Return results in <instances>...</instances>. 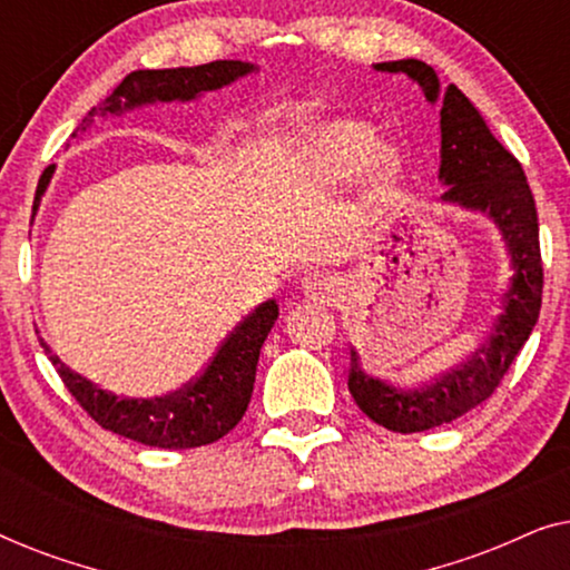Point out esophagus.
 I'll return each instance as SVG.
<instances>
[{
  "mask_svg": "<svg viewBox=\"0 0 570 570\" xmlns=\"http://www.w3.org/2000/svg\"><path fill=\"white\" fill-rule=\"evenodd\" d=\"M303 291H306L308 295H314V298H318V295H330L334 291V285L330 283V277L324 275H306L303 277Z\"/></svg>",
  "mask_w": 570,
  "mask_h": 570,
  "instance_id": "1",
  "label": "esophagus"
}]
</instances>
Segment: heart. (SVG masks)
<instances>
[{
  "mask_svg": "<svg viewBox=\"0 0 570 570\" xmlns=\"http://www.w3.org/2000/svg\"><path fill=\"white\" fill-rule=\"evenodd\" d=\"M303 163L324 178H347L357 168L365 181L386 186L402 168V153L386 139L373 137L363 121H330L311 131Z\"/></svg>",
  "mask_w": 570,
  "mask_h": 570,
  "instance_id": "heart-1",
  "label": "heart"
}]
</instances>
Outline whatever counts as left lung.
I'll return each mask as SVG.
<instances>
[{"instance_id":"obj_1","label":"left lung","mask_w":570,"mask_h":570,"mask_svg":"<svg viewBox=\"0 0 570 570\" xmlns=\"http://www.w3.org/2000/svg\"><path fill=\"white\" fill-rule=\"evenodd\" d=\"M379 72H404L425 98L441 104V168L446 186L443 202L474 213H485L509 246L513 277L503 293V311L495 318L485 345L470 361L456 365L433 384L396 389L386 381L365 376L357 353L350 350L347 389L357 407L373 423L394 433H420L462 417L488 400L501 384L513 357L532 334L542 306V254L540 223L524 168L490 135L478 108L456 85L441 90L433 67L417 59L381 61Z\"/></svg>"}]
</instances>
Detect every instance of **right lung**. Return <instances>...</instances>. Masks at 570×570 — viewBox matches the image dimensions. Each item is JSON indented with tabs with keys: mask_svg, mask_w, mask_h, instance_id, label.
I'll return each instance as SVG.
<instances>
[{
	"mask_svg": "<svg viewBox=\"0 0 570 570\" xmlns=\"http://www.w3.org/2000/svg\"><path fill=\"white\" fill-rule=\"evenodd\" d=\"M254 69L256 67L248 65V61L233 59L178 69H137V72L124 77L111 96L100 100L96 108H90L80 129L92 124V116L98 114H121L129 111V108L155 104V100H163V104H168V100H191L199 92L220 90L223 85H230L238 77L254 72ZM53 166L41 174L36 189V205L46 186H49ZM277 316L279 311L275 301L262 303L254 314H248L225 337L213 361L207 363V368L197 379L178 389V392L155 396V400H129V396L119 400V396L104 392L80 373L69 371L43 340L38 342H41L53 368L65 381L69 394L80 402V407L100 428L119 433L124 439L145 443V446L197 449L223 439L244 417L248 402H252L259 350L269 330L275 326Z\"/></svg>",
	"mask_w": 570,
	"mask_h": 570,
	"instance_id": "right-lung-1",
	"label": "right lung"
}]
</instances>
